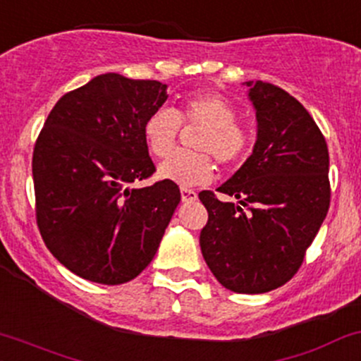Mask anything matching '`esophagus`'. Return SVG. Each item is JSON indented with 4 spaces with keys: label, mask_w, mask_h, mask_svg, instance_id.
<instances>
[{
    "label": "esophagus",
    "mask_w": 361,
    "mask_h": 361,
    "mask_svg": "<svg viewBox=\"0 0 361 361\" xmlns=\"http://www.w3.org/2000/svg\"><path fill=\"white\" fill-rule=\"evenodd\" d=\"M180 193H181V200L183 202H195L197 200V193L193 192V190L181 187Z\"/></svg>",
    "instance_id": "1"
}]
</instances>
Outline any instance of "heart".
<instances>
[{
	"instance_id": "1",
	"label": "heart",
	"mask_w": 361,
	"mask_h": 361,
	"mask_svg": "<svg viewBox=\"0 0 361 361\" xmlns=\"http://www.w3.org/2000/svg\"><path fill=\"white\" fill-rule=\"evenodd\" d=\"M236 120L238 111L219 94H197L185 99L178 111L161 108L150 113L144 123V137L150 152L161 159L176 147L181 123L205 128L197 142L200 152L173 154L159 166L161 178L181 187L209 183L216 173L209 153L223 168L240 166L250 156L253 138L250 130Z\"/></svg>"
}]
</instances>
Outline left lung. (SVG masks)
I'll return each mask as SVG.
<instances>
[{
    "instance_id": "obj_1",
    "label": "left lung",
    "mask_w": 361,
    "mask_h": 361,
    "mask_svg": "<svg viewBox=\"0 0 361 361\" xmlns=\"http://www.w3.org/2000/svg\"><path fill=\"white\" fill-rule=\"evenodd\" d=\"M257 114L252 156L217 192L199 193L209 214L200 250L228 290L259 295L298 272L331 204L326 138L307 109L267 82H245Z\"/></svg>"
}]
</instances>
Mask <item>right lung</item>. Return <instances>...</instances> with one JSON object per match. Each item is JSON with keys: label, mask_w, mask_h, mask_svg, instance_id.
Instances as JSON below:
<instances>
[{"label": "right lung", "mask_w": 361, "mask_h": 361, "mask_svg": "<svg viewBox=\"0 0 361 361\" xmlns=\"http://www.w3.org/2000/svg\"><path fill=\"white\" fill-rule=\"evenodd\" d=\"M168 99L157 80L104 73L65 94L34 145L35 219L49 252L73 274L123 284L156 255L181 193L156 171L144 123Z\"/></svg>", "instance_id": "right-lung-1"}]
</instances>
